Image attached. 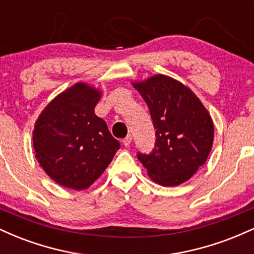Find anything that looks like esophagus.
I'll list each match as a JSON object with an SVG mask.
<instances>
[{"label": "esophagus", "mask_w": 254, "mask_h": 254, "mask_svg": "<svg viewBox=\"0 0 254 254\" xmlns=\"http://www.w3.org/2000/svg\"><path fill=\"white\" fill-rule=\"evenodd\" d=\"M131 141H132V136L131 135H127L125 138L123 139V144L125 145V147H129V145L131 144Z\"/></svg>", "instance_id": "1"}]
</instances>
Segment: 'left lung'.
<instances>
[{
  "mask_svg": "<svg viewBox=\"0 0 254 254\" xmlns=\"http://www.w3.org/2000/svg\"><path fill=\"white\" fill-rule=\"evenodd\" d=\"M132 86L149 107L156 129L154 150L137 157L159 185L188 182L212 148L214 124L208 110L189 87L167 75H154Z\"/></svg>",
  "mask_w": 254,
  "mask_h": 254,
  "instance_id": "8db88e82",
  "label": "left lung"
}]
</instances>
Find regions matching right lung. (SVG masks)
<instances>
[{"mask_svg":"<svg viewBox=\"0 0 254 254\" xmlns=\"http://www.w3.org/2000/svg\"><path fill=\"white\" fill-rule=\"evenodd\" d=\"M100 98V90L77 82L52 99L34 124L36 159L58 185L88 189L121 147L94 113Z\"/></svg>","mask_w":254,"mask_h":254,"instance_id":"add662e5","label":"right lung"}]
</instances>
